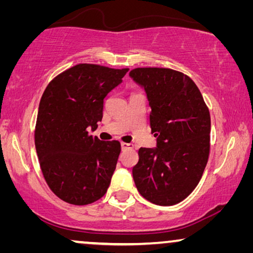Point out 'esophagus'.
Returning a JSON list of instances; mask_svg holds the SVG:
<instances>
[{
    "label": "esophagus",
    "mask_w": 253,
    "mask_h": 253,
    "mask_svg": "<svg viewBox=\"0 0 253 253\" xmlns=\"http://www.w3.org/2000/svg\"><path fill=\"white\" fill-rule=\"evenodd\" d=\"M121 146H122V150L126 151V150H130V148H132L133 146L131 144H127V143H121Z\"/></svg>",
    "instance_id": "obj_1"
}]
</instances>
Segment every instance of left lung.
<instances>
[{
	"label": "left lung",
	"instance_id": "obj_1",
	"mask_svg": "<svg viewBox=\"0 0 253 253\" xmlns=\"http://www.w3.org/2000/svg\"><path fill=\"white\" fill-rule=\"evenodd\" d=\"M151 107L150 124L157 148L140 147L132 175L148 202L171 206L185 199L202 178L210 155L211 116L195 82L167 68H136Z\"/></svg>",
	"mask_w": 253,
	"mask_h": 253
}]
</instances>
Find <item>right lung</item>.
Listing matches in <instances>:
<instances>
[{
  "label": "right lung",
  "instance_id": "1",
  "mask_svg": "<svg viewBox=\"0 0 253 253\" xmlns=\"http://www.w3.org/2000/svg\"><path fill=\"white\" fill-rule=\"evenodd\" d=\"M129 69L82 63L61 72L41 96L34 141L44 181L58 198L88 205L105 196L121 144L89 136L102 120L107 94Z\"/></svg>",
  "mask_w": 253,
  "mask_h": 253
}]
</instances>
